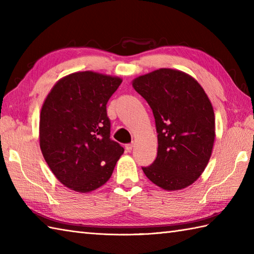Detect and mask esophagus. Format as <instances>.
I'll use <instances>...</instances> for the list:
<instances>
[{
	"mask_svg": "<svg viewBox=\"0 0 254 254\" xmlns=\"http://www.w3.org/2000/svg\"><path fill=\"white\" fill-rule=\"evenodd\" d=\"M133 146H134V144H133V143L126 144V150H127V152H131L132 148H133Z\"/></svg>",
	"mask_w": 254,
	"mask_h": 254,
	"instance_id": "esophagus-1",
	"label": "esophagus"
}]
</instances>
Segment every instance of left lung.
Returning <instances> with one entry per match:
<instances>
[{
    "label": "left lung",
    "mask_w": 254,
    "mask_h": 254,
    "mask_svg": "<svg viewBox=\"0 0 254 254\" xmlns=\"http://www.w3.org/2000/svg\"><path fill=\"white\" fill-rule=\"evenodd\" d=\"M133 87L152 108L158 134L157 157L142 167L144 174L167 191L192 185L207 166L215 139L207 95L190 75L171 68L139 76Z\"/></svg>",
    "instance_id": "1"
}]
</instances>
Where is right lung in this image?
Here are the masks:
<instances>
[{
	"instance_id": "add662e5",
	"label": "right lung",
	"mask_w": 254,
	"mask_h": 254,
	"mask_svg": "<svg viewBox=\"0 0 254 254\" xmlns=\"http://www.w3.org/2000/svg\"><path fill=\"white\" fill-rule=\"evenodd\" d=\"M122 83L95 72L69 74L42 106L39 138L48 166L64 186L90 192L109 180L124 149L110 138L107 102Z\"/></svg>"
}]
</instances>
